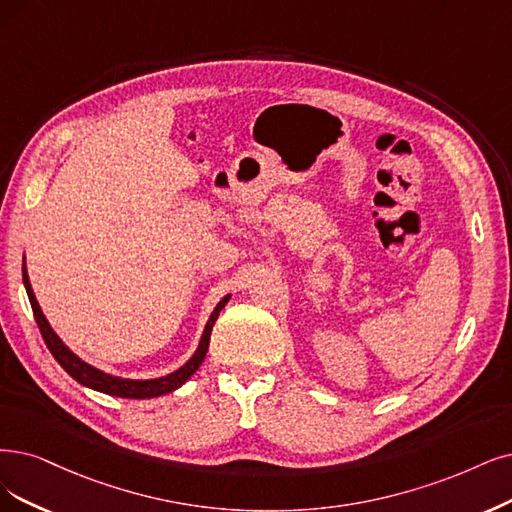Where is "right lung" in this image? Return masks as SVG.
Here are the masks:
<instances>
[{
    "instance_id": "obj_1",
    "label": "right lung",
    "mask_w": 512,
    "mask_h": 512,
    "mask_svg": "<svg viewBox=\"0 0 512 512\" xmlns=\"http://www.w3.org/2000/svg\"><path fill=\"white\" fill-rule=\"evenodd\" d=\"M23 282H25V289H27V295H29V301H31L35 323H37V327H40V333L44 337L48 350L56 358V363H59L73 377V380L80 382L82 386H88L92 390H99L103 394L120 396V399H154V396H162V394H168V392L181 388L189 380V377H192L198 371V367L202 365L204 356H206V350H208V342H211V331H213L215 320H217L219 312L225 308L227 301H230V295H225L219 301L217 308L211 314V318H208L204 331H202L200 344H198L194 356L189 358V361L183 367H179L177 371L168 373L164 377H156V380H126V377L111 375V373H105V371H101L97 367L88 365L86 361H82L78 354H73L61 342V337L52 331V327H50V323L46 320L40 304H37L35 293L31 289L29 276H27V270H25V263H23Z\"/></svg>"
}]
</instances>
